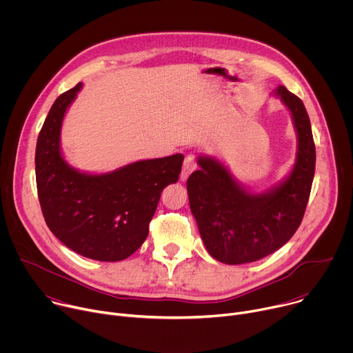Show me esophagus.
<instances>
[{
	"mask_svg": "<svg viewBox=\"0 0 353 353\" xmlns=\"http://www.w3.org/2000/svg\"><path fill=\"white\" fill-rule=\"evenodd\" d=\"M196 168V161H195V155L194 154H188L184 159V163H183V169H181V180L185 181L188 179V176L195 170Z\"/></svg>",
	"mask_w": 353,
	"mask_h": 353,
	"instance_id": "1",
	"label": "esophagus"
}]
</instances>
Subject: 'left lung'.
<instances>
[{"mask_svg":"<svg viewBox=\"0 0 353 353\" xmlns=\"http://www.w3.org/2000/svg\"><path fill=\"white\" fill-rule=\"evenodd\" d=\"M274 93L289 109L297 134L290 174L264 192H251L215 158L198 157L199 170L187 180L191 212L208 253L237 265L261 260L281 248L303 219L316 169L310 119L301 100L285 86Z\"/></svg>","mask_w":353,"mask_h":353,"instance_id":"obj_1","label":"left lung"}]
</instances>
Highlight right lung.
Here are the masks:
<instances>
[{
	"label": "right lung",
	"mask_w": 353,
	"mask_h": 353,
	"mask_svg": "<svg viewBox=\"0 0 353 353\" xmlns=\"http://www.w3.org/2000/svg\"><path fill=\"white\" fill-rule=\"evenodd\" d=\"M82 83L60 94L40 130L36 185L48 229L75 253L97 261H121L149 233L161 194L179 180L184 157L138 161L117 170L90 174L63 158L60 135L67 109Z\"/></svg>",
	"instance_id": "1"
}]
</instances>
